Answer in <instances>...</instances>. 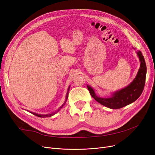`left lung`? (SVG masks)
<instances>
[{
	"label": "left lung",
	"mask_w": 155,
	"mask_h": 155,
	"mask_svg": "<svg viewBox=\"0 0 155 155\" xmlns=\"http://www.w3.org/2000/svg\"><path fill=\"white\" fill-rule=\"evenodd\" d=\"M137 55L140 61V67L136 78L128 86L115 92L109 98L97 97L92 88L87 86L92 97L100 104L111 109L121 108L134 102L139 97L144 88L147 68L144 58L140 51L137 52Z\"/></svg>",
	"instance_id": "left-lung-1"
}]
</instances>
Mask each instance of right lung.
<instances>
[{
    "instance_id": "obj_1",
    "label": "right lung",
    "mask_w": 155,
    "mask_h": 155,
    "mask_svg": "<svg viewBox=\"0 0 155 155\" xmlns=\"http://www.w3.org/2000/svg\"><path fill=\"white\" fill-rule=\"evenodd\" d=\"M69 89H70V87H68V91H67V96H66V101H65V103H64L63 104H62V106H60V108H58V110H56V111H54V112H53V113H52V114H47V115H41V114H36V113H33V112H31V113L32 114H33V115H36V116H37V117H51V116H52V115H54V114H56L58 111H59V110L63 107V106L65 105V103L67 102V98H68V91H69Z\"/></svg>"
}]
</instances>
